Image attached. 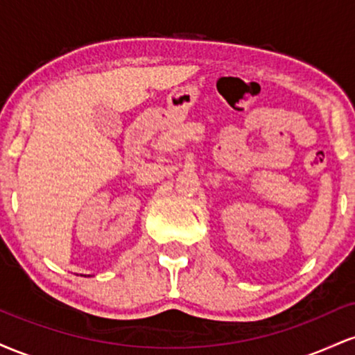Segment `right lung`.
<instances>
[{"mask_svg":"<svg viewBox=\"0 0 355 355\" xmlns=\"http://www.w3.org/2000/svg\"><path fill=\"white\" fill-rule=\"evenodd\" d=\"M85 277H87V275H85Z\"/></svg>","mask_w":355,"mask_h":355,"instance_id":"1","label":"right lung"}]
</instances>
